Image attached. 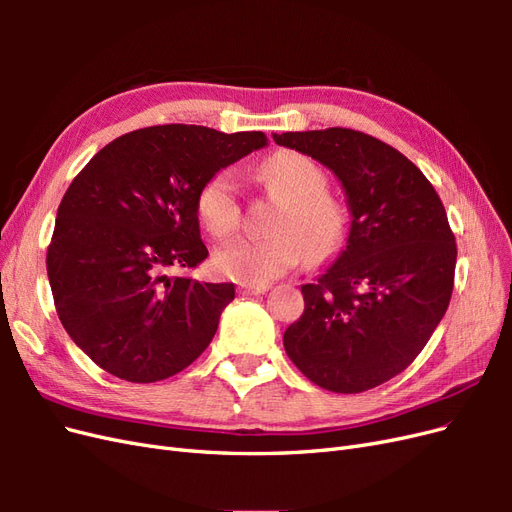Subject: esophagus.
Wrapping results in <instances>:
<instances>
[{"mask_svg": "<svg viewBox=\"0 0 512 512\" xmlns=\"http://www.w3.org/2000/svg\"><path fill=\"white\" fill-rule=\"evenodd\" d=\"M267 290H269V286H265V284H258V286L241 284L239 286V294H245V297H250V294H265Z\"/></svg>", "mask_w": 512, "mask_h": 512, "instance_id": "1", "label": "esophagus"}]
</instances>
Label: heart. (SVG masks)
Instances as JSON below:
<instances>
[{
	"instance_id": "heart-1",
	"label": "heart",
	"mask_w": 512,
	"mask_h": 512,
	"mask_svg": "<svg viewBox=\"0 0 512 512\" xmlns=\"http://www.w3.org/2000/svg\"><path fill=\"white\" fill-rule=\"evenodd\" d=\"M262 188L277 207L267 239H237L215 252L213 265L230 280L267 284L303 262L329 258L348 235V213L327 194L322 168L297 151H277L258 166ZM198 220L213 237H230L241 224L239 185L230 170H218L196 196Z\"/></svg>"
}]
</instances>
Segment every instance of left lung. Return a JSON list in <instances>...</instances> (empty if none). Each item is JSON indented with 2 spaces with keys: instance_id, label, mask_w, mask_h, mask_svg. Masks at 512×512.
<instances>
[{
  "instance_id": "8db88e82",
  "label": "left lung",
  "mask_w": 512,
  "mask_h": 512,
  "mask_svg": "<svg viewBox=\"0 0 512 512\" xmlns=\"http://www.w3.org/2000/svg\"><path fill=\"white\" fill-rule=\"evenodd\" d=\"M273 141L333 170L352 215L342 254L301 286L286 354L322 389L369 391L401 374L446 314L457 245L444 205L404 153L369 134L327 128Z\"/></svg>"
}]
</instances>
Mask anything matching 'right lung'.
<instances>
[{
    "instance_id": "obj_1",
    "label": "right lung",
    "mask_w": 512,
    "mask_h": 512,
    "mask_svg": "<svg viewBox=\"0 0 512 512\" xmlns=\"http://www.w3.org/2000/svg\"><path fill=\"white\" fill-rule=\"evenodd\" d=\"M265 145L262 132L151 126L115 138L74 177L46 273L64 329L108 374L158 382L211 344L235 286L168 271L209 256L196 213L200 185Z\"/></svg>"
}]
</instances>
